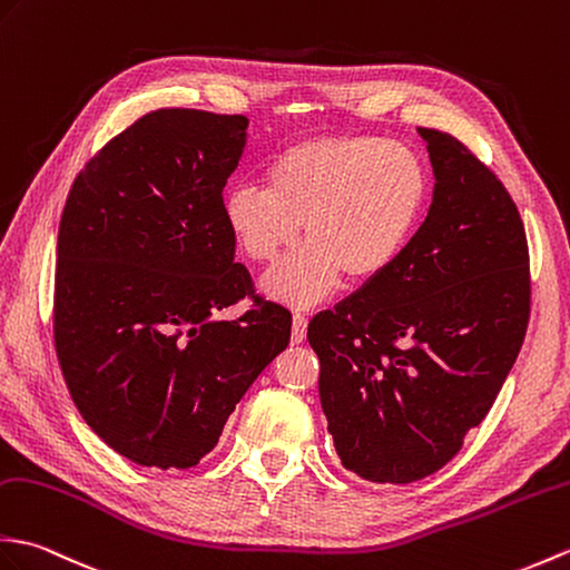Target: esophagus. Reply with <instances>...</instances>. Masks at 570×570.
I'll list each match as a JSON object with an SVG mask.
<instances>
[{
	"mask_svg": "<svg viewBox=\"0 0 570 570\" xmlns=\"http://www.w3.org/2000/svg\"><path fill=\"white\" fill-rule=\"evenodd\" d=\"M308 333V317L303 313H294V330H291V342L294 345H301L303 340H306Z\"/></svg>",
	"mask_w": 570,
	"mask_h": 570,
	"instance_id": "esophagus-1",
	"label": "esophagus"
}]
</instances>
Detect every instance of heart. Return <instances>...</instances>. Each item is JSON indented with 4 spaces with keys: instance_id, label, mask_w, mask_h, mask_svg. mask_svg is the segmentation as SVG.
<instances>
[{
    "instance_id": "1",
    "label": "heart",
    "mask_w": 570,
    "mask_h": 570,
    "mask_svg": "<svg viewBox=\"0 0 570 570\" xmlns=\"http://www.w3.org/2000/svg\"><path fill=\"white\" fill-rule=\"evenodd\" d=\"M428 194V167L407 145L327 136L276 155L267 187H233L223 218L235 245L257 264L294 247L303 225L308 245L264 276V291L291 306H311L342 274L368 282L386 272L413 237Z\"/></svg>"
}]
</instances>
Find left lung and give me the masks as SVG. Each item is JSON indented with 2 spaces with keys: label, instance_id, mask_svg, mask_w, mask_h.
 Instances as JSON below:
<instances>
[{
  "label": "left lung",
  "instance_id": "8db88e82",
  "mask_svg": "<svg viewBox=\"0 0 570 570\" xmlns=\"http://www.w3.org/2000/svg\"><path fill=\"white\" fill-rule=\"evenodd\" d=\"M417 134L436 179L425 223L386 272L308 325L327 432L342 466L374 483H413L456 456L518 360L532 303L508 189L454 136Z\"/></svg>",
  "mask_w": 570,
  "mask_h": 570
}]
</instances>
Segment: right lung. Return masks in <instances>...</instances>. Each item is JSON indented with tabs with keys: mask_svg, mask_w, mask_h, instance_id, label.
Wrapping results in <instances>:
<instances>
[{
	"mask_svg": "<svg viewBox=\"0 0 570 570\" xmlns=\"http://www.w3.org/2000/svg\"><path fill=\"white\" fill-rule=\"evenodd\" d=\"M245 130L240 114H145L91 157L62 208L58 362L79 415L138 466H196L291 340V313L255 296L223 218ZM243 297L247 314L215 321Z\"/></svg>",
	"mask_w": 570,
	"mask_h": 570,
	"instance_id": "add662e5",
	"label": "right lung"
}]
</instances>
